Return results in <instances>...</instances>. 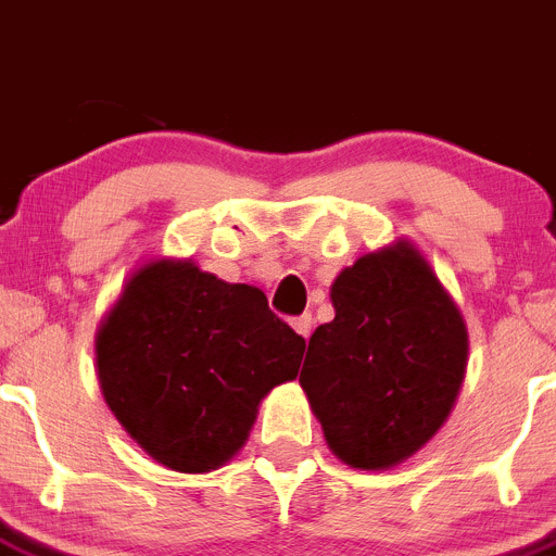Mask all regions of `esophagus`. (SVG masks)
I'll return each instance as SVG.
<instances>
[{"mask_svg":"<svg viewBox=\"0 0 556 556\" xmlns=\"http://www.w3.org/2000/svg\"><path fill=\"white\" fill-rule=\"evenodd\" d=\"M292 327L300 332V336L308 338L311 327H314V319H311V314H303V316H298V319H292Z\"/></svg>","mask_w":556,"mask_h":556,"instance_id":"1","label":"esophagus"}]
</instances>
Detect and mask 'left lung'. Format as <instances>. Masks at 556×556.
<instances>
[{"label": "left lung", "instance_id": "obj_1", "mask_svg": "<svg viewBox=\"0 0 556 556\" xmlns=\"http://www.w3.org/2000/svg\"><path fill=\"white\" fill-rule=\"evenodd\" d=\"M330 300L336 319L311 336L300 384L343 464L390 469L451 415L467 371V325L406 240L341 269Z\"/></svg>", "mask_w": 556, "mask_h": 556}]
</instances>
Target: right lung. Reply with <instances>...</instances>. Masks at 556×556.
Segmentation results:
<instances>
[{
	"label": "right lung",
	"mask_w": 556,
	"mask_h": 556,
	"mask_svg": "<svg viewBox=\"0 0 556 556\" xmlns=\"http://www.w3.org/2000/svg\"><path fill=\"white\" fill-rule=\"evenodd\" d=\"M303 352L262 289L179 258L136 269L94 336L109 409L157 464L188 475L245 445L262 399L298 377Z\"/></svg>",
	"instance_id": "1"
}]
</instances>
